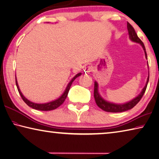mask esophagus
Returning a JSON list of instances; mask_svg holds the SVG:
<instances>
[{
    "label": "esophagus",
    "mask_w": 159,
    "mask_h": 159,
    "mask_svg": "<svg viewBox=\"0 0 159 159\" xmlns=\"http://www.w3.org/2000/svg\"><path fill=\"white\" fill-rule=\"evenodd\" d=\"M92 71V67H90V66H89V67H87L85 69V74H89Z\"/></svg>",
    "instance_id": "obj_1"
}]
</instances>
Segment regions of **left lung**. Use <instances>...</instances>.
<instances>
[{
  "mask_svg": "<svg viewBox=\"0 0 159 159\" xmlns=\"http://www.w3.org/2000/svg\"><path fill=\"white\" fill-rule=\"evenodd\" d=\"M127 29L129 32V35L130 39L134 42L139 43V44L142 46V47L143 48V50L145 51V57L148 59V56H147L145 45H144L143 42L141 41L139 37H138L137 34L134 30V28H133L132 25L130 24L129 22H127ZM149 74L148 76V80H147L146 85L143 89L142 92H140V94L138 95V97L134 98V99H132L129 102L123 103V104H116V103L106 102V100L103 99V98L101 97V95L99 93V91H98V83L97 82L95 81L94 89V99H95V102H96L97 105L99 106L101 109H102L103 111H106V112H120L128 111V110L133 108L138 102H140L141 98L143 97L144 93L145 92L147 86H148V83L149 82Z\"/></svg>",
  "mask_w": 159,
  "mask_h": 159,
  "instance_id": "left-lung-1",
  "label": "left lung"
}]
</instances>
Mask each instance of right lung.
<instances>
[{"label": "right lung", "mask_w": 159, "mask_h": 159, "mask_svg": "<svg viewBox=\"0 0 159 159\" xmlns=\"http://www.w3.org/2000/svg\"><path fill=\"white\" fill-rule=\"evenodd\" d=\"M80 75H81V73H79L77 74L76 76H75L73 79L71 80V81L68 83V85L67 86V88H66L65 92H63V94L60 96L58 99H57L54 101H52V102H50L48 103H33L30 102L28 99H27L26 98H25L23 94L21 93V90H20V89L19 88V85H18V83H17V80H16V87L17 89H18V91L19 92L20 95H21V97L22 98V99L24 100V102L26 103V104L31 107L32 108H34L35 110H39V111H52V110H54V109H56L57 108H58L60 105H62L63 102H65V100L66 98L67 97V94H68V92L69 90H70L71 85L72 84V83H73L74 80L76 79L77 77L80 76Z\"/></svg>", "instance_id": "1"}]
</instances>
